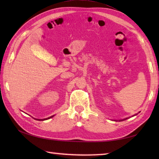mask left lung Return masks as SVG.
I'll list each match as a JSON object with an SVG mask.
<instances>
[{
    "instance_id": "8db88e82",
    "label": "left lung",
    "mask_w": 159,
    "mask_h": 159,
    "mask_svg": "<svg viewBox=\"0 0 159 159\" xmlns=\"http://www.w3.org/2000/svg\"><path fill=\"white\" fill-rule=\"evenodd\" d=\"M125 119H127V118H125Z\"/></svg>"
}]
</instances>
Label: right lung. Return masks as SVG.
I'll return each instance as SVG.
<instances>
[{"label":"right lung","mask_w":159,"mask_h":159,"mask_svg":"<svg viewBox=\"0 0 159 159\" xmlns=\"http://www.w3.org/2000/svg\"><path fill=\"white\" fill-rule=\"evenodd\" d=\"M54 116H50V117H49V118H44V119H36V118H35V119L36 120H48V119H49V118H51L52 117H53Z\"/></svg>","instance_id":"add662e5"}]
</instances>
